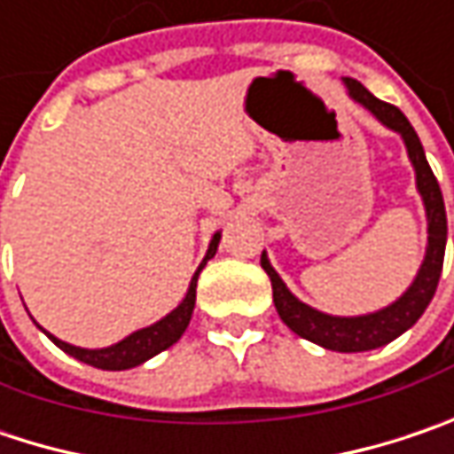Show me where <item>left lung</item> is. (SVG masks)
Listing matches in <instances>:
<instances>
[{
  "label": "left lung",
  "instance_id": "1",
  "mask_svg": "<svg viewBox=\"0 0 454 454\" xmlns=\"http://www.w3.org/2000/svg\"><path fill=\"white\" fill-rule=\"evenodd\" d=\"M341 84L352 102L364 107L383 128L398 133L406 146V156L411 161L413 176H416V192L421 198L424 215H427V249H424V259L416 270V278L387 306L370 310V313H360V316H333V313H324L318 308L308 306L298 295H293L290 287L278 275V270L272 267L267 252H262V267L272 282L275 308L290 332H295L298 336H303L324 349H332V352H370V349L386 347L401 333L409 332L424 316L427 306L432 303L442 275L444 247H447V213H444L440 182L432 174L424 146H421L411 122L406 121V115L398 107L367 92L357 79L344 76Z\"/></svg>",
  "mask_w": 454,
  "mask_h": 454
}]
</instances>
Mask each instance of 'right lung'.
Returning a JSON list of instances; mask_svg holds the SVG:
<instances>
[{"label": "right lung", "mask_w": 454, "mask_h": 454, "mask_svg": "<svg viewBox=\"0 0 454 454\" xmlns=\"http://www.w3.org/2000/svg\"><path fill=\"white\" fill-rule=\"evenodd\" d=\"M218 244H221V231L213 233L210 244H207V252L202 256L200 267L195 270L190 287L184 293V298L179 301V306L169 310L164 318H159L156 324L144 326L138 332L128 333L125 339L110 344V347H99V349H87V347H76V344H68L64 339L53 336L51 332H45L43 326H38L59 349H64L67 355H71L74 360L84 362V364H92L99 370H130V367H138L151 357H156L159 352L169 349L172 344L179 341V336L184 333V329L190 326V318H192V310H195V293H198V278H200L202 267L207 264V259H213L218 252Z\"/></svg>", "instance_id": "right-lung-1"}]
</instances>
